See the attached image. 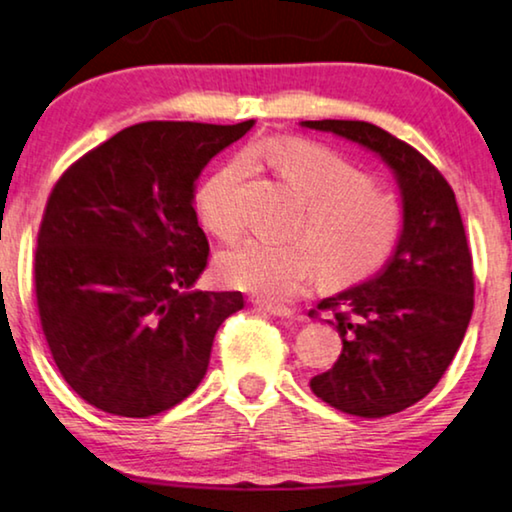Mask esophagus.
<instances>
[{"mask_svg":"<svg viewBox=\"0 0 512 512\" xmlns=\"http://www.w3.org/2000/svg\"><path fill=\"white\" fill-rule=\"evenodd\" d=\"M261 310L272 314V317H279V319L296 317V310H291V307H286V305H261Z\"/></svg>","mask_w":512,"mask_h":512,"instance_id":"34e87169","label":"esophagus"}]
</instances>
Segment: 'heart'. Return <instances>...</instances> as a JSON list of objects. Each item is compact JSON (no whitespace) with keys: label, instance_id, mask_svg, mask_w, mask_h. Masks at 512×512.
I'll return each mask as SVG.
<instances>
[{"label":"heart","instance_id":"obj_1","mask_svg":"<svg viewBox=\"0 0 512 512\" xmlns=\"http://www.w3.org/2000/svg\"><path fill=\"white\" fill-rule=\"evenodd\" d=\"M307 205L300 235L307 242L249 237L219 256L223 282L251 296L289 300L324 265L326 279L349 286L384 268L403 235V205L373 188L359 167L326 146L298 137H275L258 146ZM251 172L247 158L230 160L195 193V207L209 233L235 237L242 228V188Z\"/></svg>","mask_w":512,"mask_h":512}]
</instances>
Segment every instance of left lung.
<instances>
[{"label":"left lung","instance_id":"1","mask_svg":"<svg viewBox=\"0 0 512 512\" xmlns=\"http://www.w3.org/2000/svg\"><path fill=\"white\" fill-rule=\"evenodd\" d=\"M366 146L394 170L403 235L382 272L324 298L342 354L310 387L356 417H387L429 394L450 366L473 314V258L454 191L417 149L366 121H303ZM310 312V317L317 314Z\"/></svg>","mask_w":512,"mask_h":512}]
</instances>
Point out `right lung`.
I'll return each mask as SVG.
<instances>
[{
    "instance_id": "1",
    "label": "right lung",
    "mask_w": 512,
    "mask_h": 512,
    "mask_svg": "<svg viewBox=\"0 0 512 512\" xmlns=\"http://www.w3.org/2000/svg\"><path fill=\"white\" fill-rule=\"evenodd\" d=\"M254 121H146L95 146L53 186L34 254L41 331L83 401L151 417L191 396L240 291H193L209 242L195 179Z\"/></svg>"
}]
</instances>
